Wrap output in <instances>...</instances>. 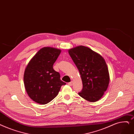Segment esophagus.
<instances>
[{
	"label": "esophagus",
	"instance_id": "obj_1",
	"mask_svg": "<svg viewBox=\"0 0 134 134\" xmlns=\"http://www.w3.org/2000/svg\"><path fill=\"white\" fill-rule=\"evenodd\" d=\"M72 83H73V81H71V82L68 83V84L69 86H72Z\"/></svg>",
	"mask_w": 134,
	"mask_h": 134
}]
</instances>
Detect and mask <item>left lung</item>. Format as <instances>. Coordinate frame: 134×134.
I'll return each mask as SVG.
<instances>
[{
    "instance_id": "obj_1",
    "label": "left lung",
    "mask_w": 134,
    "mask_h": 134,
    "mask_svg": "<svg viewBox=\"0 0 134 134\" xmlns=\"http://www.w3.org/2000/svg\"><path fill=\"white\" fill-rule=\"evenodd\" d=\"M68 53L79 71L83 89L80 96L90 102L100 100L108 88L109 75L103 58L90 48L79 46Z\"/></svg>"
}]
</instances>
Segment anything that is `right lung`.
<instances>
[{"mask_svg": "<svg viewBox=\"0 0 134 134\" xmlns=\"http://www.w3.org/2000/svg\"><path fill=\"white\" fill-rule=\"evenodd\" d=\"M61 50L50 47L40 49L27 65L24 73V84L28 96L39 104H45L59 94L62 85L60 74L53 65Z\"/></svg>", "mask_w": 134, "mask_h": 134, "instance_id": "1", "label": "right lung"}]
</instances>
